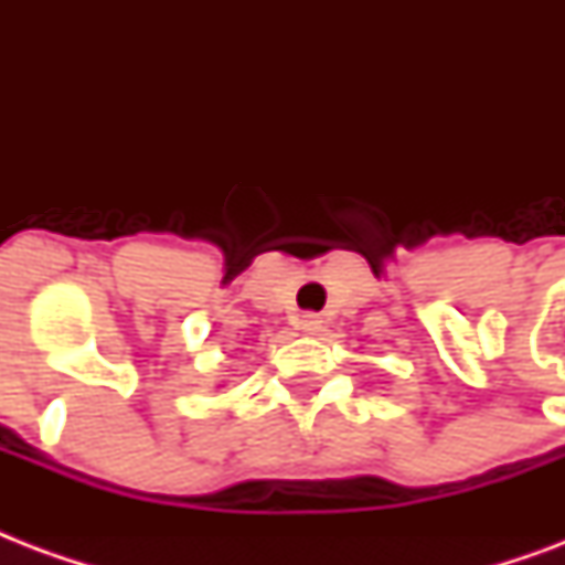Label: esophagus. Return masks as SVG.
Returning <instances> with one entry per match:
<instances>
[{
	"label": "esophagus",
	"mask_w": 565,
	"mask_h": 565,
	"mask_svg": "<svg viewBox=\"0 0 565 565\" xmlns=\"http://www.w3.org/2000/svg\"><path fill=\"white\" fill-rule=\"evenodd\" d=\"M299 328L301 331H308V334H313V331H319V328H322V319H319L317 313H301Z\"/></svg>",
	"instance_id": "1"
}]
</instances>
